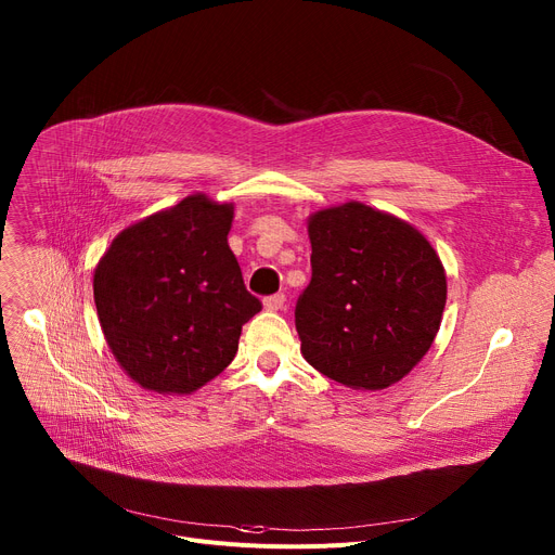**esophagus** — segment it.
<instances>
[{"instance_id": "esophagus-1", "label": "esophagus", "mask_w": 555, "mask_h": 555, "mask_svg": "<svg viewBox=\"0 0 555 555\" xmlns=\"http://www.w3.org/2000/svg\"><path fill=\"white\" fill-rule=\"evenodd\" d=\"M262 306H266V310H270V312L281 310V308L285 306V295H283V293L270 295V297H266V301H262Z\"/></svg>"}]
</instances>
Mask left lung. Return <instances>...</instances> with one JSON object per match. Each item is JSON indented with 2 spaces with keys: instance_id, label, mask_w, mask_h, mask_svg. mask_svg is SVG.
Masks as SVG:
<instances>
[{
  "instance_id": "obj_1",
  "label": "left lung",
  "mask_w": 555,
  "mask_h": 555,
  "mask_svg": "<svg viewBox=\"0 0 555 555\" xmlns=\"http://www.w3.org/2000/svg\"><path fill=\"white\" fill-rule=\"evenodd\" d=\"M308 236L312 276L295 308L306 362L353 389L402 380L441 326V258L412 224L360 202L317 211Z\"/></svg>"
}]
</instances>
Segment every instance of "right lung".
<instances>
[{
	"mask_svg": "<svg viewBox=\"0 0 555 555\" xmlns=\"http://www.w3.org/2000/svg\"><path fill=\"white\" fill-rule=\"evenodd\" d=\"M233 207L189 195L116 236L94 304L116 362L143 389L191 393L222 373L262 304L229 249Z\"/></svg>",
	"mask_w": 555,
	"mask_h": 555,
	"instance_id": "right-lung-1",
	"label": "right lung"
}]
</instances>
